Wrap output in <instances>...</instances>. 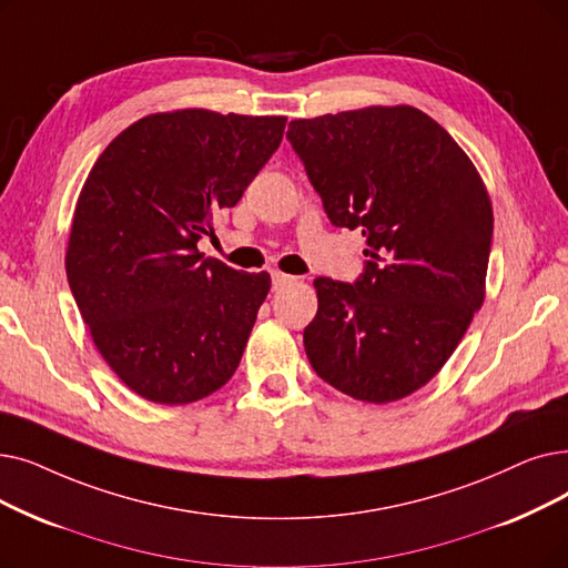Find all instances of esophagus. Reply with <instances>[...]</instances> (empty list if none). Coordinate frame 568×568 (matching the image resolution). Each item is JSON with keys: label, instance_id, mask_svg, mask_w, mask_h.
<instances>
[{"label": "esophagus", "instance_id": "34e87169", "mask_svg": "<svg viewBox=\"0 0 568 568\" xmlns=\"http://www.w3.org/2000/svg\"><path fill=\"white\" fill-rule=\"evenodd\" d=\"M274 290H283V287H287V285H292L294 283V276H287V274H281V271H274Z\"/></svg>", "mask_w": 568, "mask_h": 568}]
</instances>
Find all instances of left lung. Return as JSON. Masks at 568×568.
I'll list each match as a JSON object with an SVG mask.
<instances>
[{"mask_svg": "<svg viewBox=\"0 0 568 568\" xmlns=\"http://www.w3.org/2000/svg\"><path fill=\"white\" fill-rule=\"evenodd\" d=\"M287 139L332 225L368 245L355 285L313 281L308 362L353 399L399 402L440 372L485 302L487 187L459 143L406 104L292 120Z\"/></svg>", "mask_w": 568, "mask_h": 568, "instance_id": "left-lung-1", "label": "left lung"}]
</instances>
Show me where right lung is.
I'll list each match as a JSON object with an SVG mask.
<instances>
[{"label":"right lung","mask_w":568,"mask_h":568,"mask_svg":"<svg viewBox=\"0 0 568 568\" xmlns=\"http://www.w3.org/2000/svg\"><path fill=\"white\" fill-rule=\"evenodd\" d=\"M285 115H145L97 158L67 243V281L97 351L139 397L183 406L236 372L271 276L196 251L276 153Z\"/></svg>","instance_id":"right-lung-1"}]
</instances>
